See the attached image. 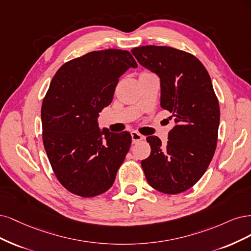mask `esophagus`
Returning <instances> with one entry per match:
<instances>
[{
  "mask_svg": "<svg viewBox=\"0 0 251 251\" xmlns=\"http://www.w3.org/2000/svg\"><path fill=\"white\" fill-rule=\"evenodd\" d=\"M131 139H132V143L135 144V143H137V142L142 141V140L144 139V136H143L142 134H140L139 132L132 131V132H131Z\"/></svg>",
  "mask_w": 251,
  "mask_h": 251,
  "instance_id": "obj_1",
  "label": "esophagus"
}]
</instances>
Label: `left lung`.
<instances>
[{
  "label": "left lung",
  "mask_w": 251,
  "mask_h": 251,
  "mask_svg": "<svg viewBox=\"0 0 251 251\" xmlns=\"http://www.w3.org/2000/svg\"><path fill=\"white\" fill-rule=\"evenodd\" d=\"M131 53L160 78V106L176 123L165 146L157 136L147 137L145 176L161 193H182L204 174L217 147L220 107L211 77L195 56L175 48L144 46Z\"/></svg>",
  "instance_id": "8db88e82"
}]
</instances>
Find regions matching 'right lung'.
I'll return each mask as SVG.
<instances>
[{
	"instance_id": "obj_1",
	"label": "right lung",
	"mask_w": 251,
	"mask_h": 251,
	"mask_svg": "<svg viewBox=\"0 0 251 251\" xmlns=\"http://www.w3.org/2000/svg\"><path fill=\"white\" fill-rule=\"evenodd\" d=\"M136 67L128 51H93L64 63L52 79L42 105L44 147L56 178L75 195L98 196L116 179L131 135L101 131L97 118L121 75Z\"/></svg>"
}]
</instances>
